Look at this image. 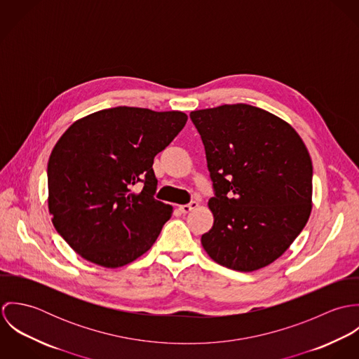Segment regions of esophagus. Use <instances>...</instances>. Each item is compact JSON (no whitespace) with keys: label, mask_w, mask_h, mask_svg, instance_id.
Listing matches in <instances>:
<instances>
[{"label":"esophagus","mask_w":359,"mask_h":359,"mask_svg":"<svg viewBox=\"0 0 359 359\" xmlns=\"http://www.w3.org/2000/svg\"><path fill=\"white\" fill-rule=\"evenodd\" d=\"M198 205H199V203H198L196 201H192V202H191V203H188V205H180V211H181L182 214H188L189 211L195 210Z\"/></svg>","instance_id":"1"}]
</instances>
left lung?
Listing matches in <instances>:
<instances>
[{"instance_id": "8db88e82", "label": "left lung", "mask_w": 359, "mask_h": 359, "mask_svg": "<svg viewBox=\"0 0 359 359\" xmlns=\"http://www.w3.org/2000/svg\"><path fill=\"white\" fill-rule=\"evenodd\" d=\"M205 145L214 198L207 255L250 272L282 256L311 214L312 161L296 130L246 103L191 111Z\"/></svg>"}]
</instances>
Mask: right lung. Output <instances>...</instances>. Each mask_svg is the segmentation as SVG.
I'll return each mask as SVG.
<instances>
[{"label": "right lung", "mask_w": 359, "mask_h": 359, "mask_svg": "<svg viewBox=\"0 0 359 359\" xmlns=\"http://www.w3.org/2000/svg\"><path fill=\"white\" fill-rule=\"evenodd\" d=\"M182 111L117 106L73 123L48 161V208L80 256L117 268L147 253L172 207L154 199V158L184 128ZM144 185L140 194L132 192Z\"/></svg>", "instance_id": "1"}]
</instances>
